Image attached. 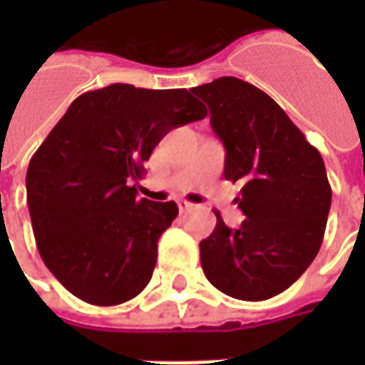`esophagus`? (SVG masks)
<instances>
[{"mask_svg": "<svg viewBox=\"0 0 365 365\" xmlns=\"http://www.w3.org/2000/svg\"><path fill=\"white\" fill-rule=\"evenodd\" d=\"M178 207H180V211L182 213H187V211H191V209H195V205L193 203H190V201H178Z\"/></svg>", "mask_w": 365, "mask_h": 365, "instance_id": "34e87169", "label": "esophagus"}]
</instances>
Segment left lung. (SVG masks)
Returning a JSON list of instances; mask_svg holds the SVG:
<instances>
[{"instance_id":"left-lung-1","label":"left lung","mask_w":365,"mask_h":365,"mask_svg":"<svg viewBox=\"0 0 365 365\" xmlns=\"http://www.w3.org/2000/svg\"><path fill=\"white\" fill-rule=\"evenodd\" d=\"M211 111L225 146V180L240 182L238 229L217 215L201 240L207 279L230 297L264 301L303 275L319 252L330 211L321 152L274 99L252 83L225 76L193 88Z\"/></svg>"}]
</instances>
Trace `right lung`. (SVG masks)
Wrapping results in <instances>:
<instances>
[{"mask_svg": "<svg viewBox=\"0 0 365 365\" xmlns=\"http://www.w3.org/2000/svg\"><path fill=\"white\" fill-rule=\"evenodd\" d=\"M187 90L113 83L72 101L27 170L36 248L52 275L86 303L111 307L148 285L174 201L138 197L143 162L175 127L205 119Z\"/></svg>", "mask_w": 365, "mask_h": 365, "instance_id": "1", "label": "right lung"}]
</instances>
